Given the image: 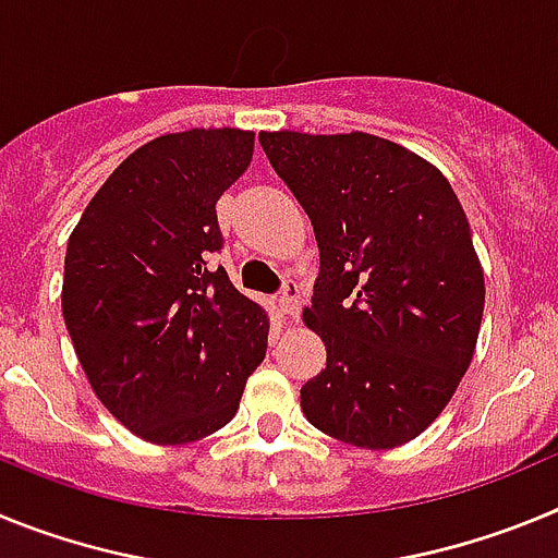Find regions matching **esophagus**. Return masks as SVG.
Listing matches in <instances>:
<instances>
[{"label":"esophagus","mask_w":558,"mask_h":558,"mask_svg":"<svg viewBox=\"0 0 558 558\" xmlns=\"http://www.w3.org/2000/svg\"><path fill=\"white\" fill-rule=\"evenodd\" d=\"M279 307H282L284 318H299V284L284 282L282 295H279Z\"/></svg>","instance_id":"esophagus-1"}]
</instances>
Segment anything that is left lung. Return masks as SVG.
Wrapping results in <instances>:
<instances>
[{"label": "left lung", "mask_w": 558, "mask_h": 558, "mask_svg": "<svg viewBox=\"0 0 558 558\" xmlns=\"http://www.w3.org/2000/svg\"><path fill=\"white\" fill-rule=\"evenodd\" d=\"M313 220L322 274L304 324L327 368L302 388L310 425L363 450L408 445L475 354L486 284L445 172L374 133L263 131Z\"/></svg>", "instance_id": "obj_1"}]
</instances>
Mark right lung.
Returning a JSON list of instances; mask_svg holds the SVG:
<instances>
[{"label": "right lung", "mask_w": 558, "mask_h": 558, "mask_svg": "<svg viewBox=\"0 0 558 558\" xmlns=\"http://www.w3.org/2000/svg\"><path fill=\"white\" fill-rule=\"evenodd\" d=\"M254 159V131L165 133L122 161L69 234L61 310L88 386L150 445H190L234 418L270 318L209 268L215 204Z\"/></svg>", "instance_id": "add662e5"}]
</instances>
